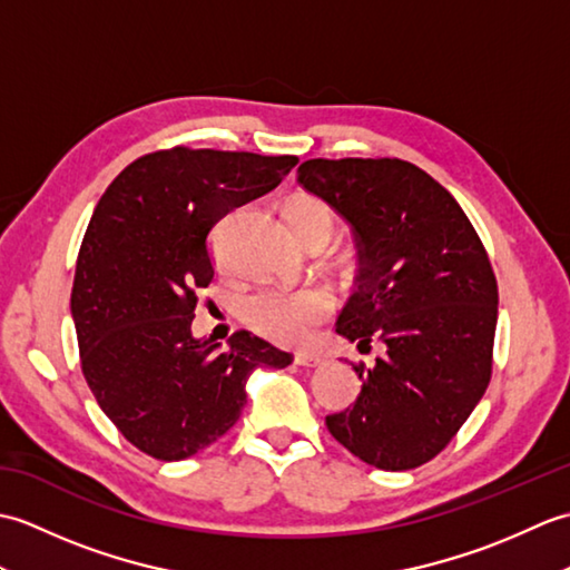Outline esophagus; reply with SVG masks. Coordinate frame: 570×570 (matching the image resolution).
Returning <instances> with one entry per match:
<instances>
[{
  "label": "esophagus",
  "instance_id": "obj_1",
  "mask_svg": "<svg viewBox=\"0 0 570 570\" xmlns=\"http://www.w3.org/2000/svg\"><path fill=\"white\" fill-rule=\"evenodd\" d=\"M294 362H296L298 367H318L321 362H323V357L321 355H313V353H298L294 357Z\"/></svg>",
  "mask_w": 570,
  "mask_h": 570
}]
</instances>
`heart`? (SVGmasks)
<instances>
[{
	"label": "heart",
	"instance_id": "heart-1",
	"mask_svg": "<svg viewBox=\"0 0 570 570\" xmlns=\"http://www.w3.org/2000/svg\"><path fill=\"white\" fill-rule=\"evenodd\" d=\"M288 227L301 242L333 237L335 213L325 200L301 193L286 203ZM335 298L328 288H262L242 301V321L276 345L298 347L316 335L318 325L331 318Z\"/></svg>",
	"mask_w": 570,
	"mask_h": 570
}]
</instances>
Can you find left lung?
<instances>
[{
    "label": "left lung",
    "instance_id": "obj_1",
    "mask_svg": "<svg viewBox=\"0 0 570 570\" xmlns=\"http://www.w3.org/2000/svg\"><path fill=\"white\" fill-rule=\"evenodd\" d=\"M298 184L353 225L357 292L337 333L386 345L377 365H353V409L325 416L350 453L380 470L439 455L492 377L498 278L485 247L439 180L402 159H308Z\"/></svg>",
    "mask_w": 570,
    "mask_h": 570
}]
</instances>
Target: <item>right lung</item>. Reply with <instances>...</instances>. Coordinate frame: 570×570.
I'll return each mask as SVG.
<instances>
[{
  "mask_svg": "<svg viewBox=\"0 0 570 570\" xmlns=\"http://www.w3.org/2000/svg\"><path fill=\"white\" fill-rule=\"evenodd\" d=\"M296 156L174 147L139 156L95 208L78 252L70 313L80 367L125 439L184 460L235 426L257 367L292 355L247 331L196 341L198 292L213 282V225L274 190Z\"/></svg>",
  "mask_w": 570,
  "mask_h": 570,
  "instance_id": "add662e5",
  "label": "right lung"
}]
</instances>
